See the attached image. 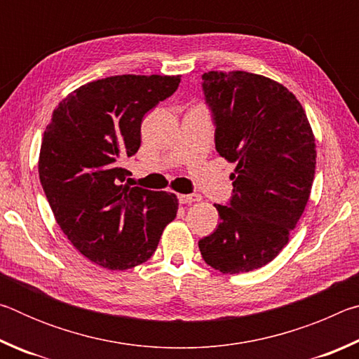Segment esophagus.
<instances>
[{
    "label": "esophagus",
    "mask_w": 359,
    "mask_h": 359,
    "mask_svg": "<svg viewBox=\"0 0 359 359\" xmlns=\"http://www.w3.org/2000/svg\"><path fill=\"white\" fill-rule=\"evenodd\" d=\"M179 198V203L180 204H190V203H196L201 199V196H198V194H177Z\"/></svg>",
    "instance_id": "34e87169"
}]
</instances>
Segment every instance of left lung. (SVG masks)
I'll return each mask as SVG.
<instances>
[{"label":"left lung","instance_id":"left-lung-1","mask_svg":"<svg viewBox=\"0 0 359 359\" xmlns=\"http://www.w3.org/2000/svg\"><path fill=\"white\" fill-rule=\"evenodd\" d=\"M215 120V149L236 163L229 205L199 241L205 263L223 274L271 263L288 244L311 196L317 145L306 111L287 87L245 71L203 74Z\"/></svg>","mask_w":359,"mask_h":359}]
</instances>
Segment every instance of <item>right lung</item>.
Returning a JSON list of instances; mask_svg holds the SVG:
<instances>
[{
  "mask_svg": "<svg viewBox=\"0 0 359 359\" xmlns=\"http://www.w3.org/2000/svg\"><path fill=\"white\" fill-rule=\"evenodd\" d=\"M180 76H111L82 85L53 109L38 171L58 226L92 263L131 269L156 250L179 209L174 193L131 188L120 165L141 147L145 112Z\"/></svg>",
  "mask_w": 359,
  "mask_h": 359,
  "instance_id": "add662e5",
  "label": "right lung"
}]
</instances>
